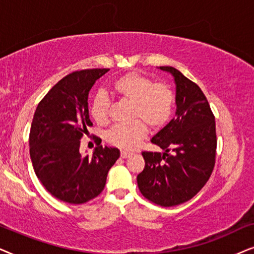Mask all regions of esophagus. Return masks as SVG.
<instances>
[{
    "instance_id": "esophagus-1",
    "label": "esophagus",
    "mask_w": 254,
    "mask_h": 254,
    "mask_svg": "<svg viewBox=\"0 0 254 254\" xmlns=\"http://www.w3.org/2000/svg\"><path fill=\"white\" fill-rule=\"evenodd\" d=\"M130 155H131V153H129V152H125V151H122V152H121V157L123 158V159L129 158Z\"/></svg>"
}]
</instances>
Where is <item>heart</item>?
Segmentation results:
<instances>
[{"label":"heart","mask_w":254,"mask_h":254,"mask_svg":"<svg viewBox=\"0 0 254 254\" xmlns=\"http://www.w3.org/2000/svg\"><path fill=\"white\" fill-rule=\"evenodd\" d=\"M113 93L123 102L131 103L132 122L127 125H116L107 133V140L121 150H133L146 136V123L158 130L170 120L173 111V92L164 83H153L148 76L129 72L117 77L111 86ZM111 103L106 94H96L90 104V116L97 124L109 122ZM143 121L141 122L140 120Z\"/></svg>","instance_id":"b5f03b06"}]
</instances>
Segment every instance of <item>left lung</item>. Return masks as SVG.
<instances>
[{
	"instance_id": "8db88e82",
	"label": "left lung",
	"mask_w": 254,
	"mask_h": 254,
	"mask_svg": "<svg viewBox=\"0 0 254 254\" xmlns=\"http://www.w3.org/2000/svg\"><path fill=\"white\" fill-rule=\"evenodd\" d=\"M159 68L173 76L177 109L170 123L151 139L164 152L141 153L145 167L137 175V184L147 200L173 207L194 197L210 178L217 146L216 125L197 84L174 67Z\"/></svg>"
}]
</instances>
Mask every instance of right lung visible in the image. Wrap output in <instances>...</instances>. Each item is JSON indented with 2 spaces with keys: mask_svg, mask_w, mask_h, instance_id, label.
<instances>
[{
  "mask_svg": "<svg viewBox=\"0 0 254 254\" xmlns=\"http://www.w3.org/2000/svg\"><path fill=\"white\" fill-rule=\"evenodd\" d=\"M108 68L83 69L64 77L40 101L30 130V158L46 190L60 201L81 204L101 194L108 172L120 158L116 147L80 153V140L93 123L88 95Z\"/></svg>",
  "mask_w": 254,
  "mask_h": 254,
  "instance_id": "right-lung-1",
  "label": "right lung"
}]
</instances>
